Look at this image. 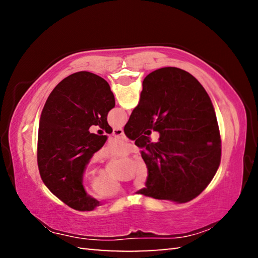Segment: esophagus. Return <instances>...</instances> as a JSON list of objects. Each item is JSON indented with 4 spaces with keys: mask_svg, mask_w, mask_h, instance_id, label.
Segmentation results:
<instances>
[{
    "mask_svg": "<svg viewBox=\"0 0 258 258\" xmlns=\"http://www.w3.org/2000/svg\"><path fill=\"white\" fill-rule=\"evenodd\" d=\"M112 134L115 135V137H123L124 135V131H123V128L121 127H117V128H113V131H112Z\"/></svg>",
    "mask_w": 258,
    "mask_h": 258,
    "instance_id": "esophagus-1",
    "label": "esophagus"
}]
</instances>
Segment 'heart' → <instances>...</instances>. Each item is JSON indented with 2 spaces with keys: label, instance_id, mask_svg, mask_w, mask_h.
I'll return each mask as SVG.
<instances>
[{
  "label": "heart",
  "instance_id": "heart-1",
  "mask_svg": "<svg viewBox=\"0 0 258 258\" xmlns=\"http://www.w3.org/2000/svg\"><path fill=\"white\" fill-rule=\"evenodd\" d=\"M132 151V145L125 140H113L109 146L103 150L104 156L112 157H124L127 156ZM150 176L149 166L142 158H139L135 161V182L139 186H145ZM91 191L99 199H108L116 197L120 194H123L124 187L119 183L113 181L111 177H109L104 173L94 178L91 183Z\"/></svg>",
  "mask_w": 258,
  "mask_h": 258
}]
</instances>
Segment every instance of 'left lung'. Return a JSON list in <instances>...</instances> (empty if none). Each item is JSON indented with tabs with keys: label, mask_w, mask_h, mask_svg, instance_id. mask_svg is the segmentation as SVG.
<instances>
[{
	"label": "left lung",
	"mask_w": 258,
	"mask_h": 258,
	"mask_svg": "<svg viewBox=\"0 0 258 258\" xmlns=\"http://www.w3.org/2000/svg\"><path fill=\"white\" fill-rule=\"evenodd\" d=\"M115 98L108 83L95 74L78 72L56 85L43 108L37 139L41 178L61 202L80 212H90L99 202L83 186V173L107 137L89 132L98 125L110 134L108 112Z\"/></svg>",
	"instance_id": "obj_1"
}]
</instances>
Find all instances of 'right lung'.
I'll use <instances>...</instances> for the list:
<instances>
[{
    "label": "right lung",
    "instance_id": "right-lung-1",
    "mask_svg": "<svg viewBox=\"0 0 258 258\" xmlns=\"http://www.w3.org/2000/svg\"><path fill=\"white\" fill-rule=\"evenodd\" d=\"M160 133L151 143L146 129ZM141 148L150 176L139 194L178 204L187 203L211 183L221 163V137L211 98L185 71L165 67L142 83L140 102L124 127Z\"/></svg>",
    "mask_w": 258,
    "mask_h": 258
}]
</instances>
